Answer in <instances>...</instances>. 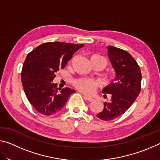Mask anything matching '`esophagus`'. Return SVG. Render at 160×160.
Here are the masks:
<instances>
[{
    "instance_id": "34e87169",
    "label": "esophagus",
    "mask_w": 160,
    "mask_h": 160,
    "mask_svg": "<svg viewBox=\"0 0 160 160\" xmlns=\"http://www.w3.org/2000/svg\"><path fill=\"white\" fill-rule=\"evenodd\" d=\"M84 97H85V99L86 100H88V101H89V102H92V101H93V100H94V99L92 98V97L87 96V95H85V96H84Z\"/></svg>"
}]
</instances>
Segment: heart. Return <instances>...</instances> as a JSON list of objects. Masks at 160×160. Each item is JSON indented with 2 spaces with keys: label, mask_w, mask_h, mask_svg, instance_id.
I'll return each instance as SVG.
<instances>
[{
  "label": "heart",
  "mask_w": 160,
  "mask_h": 160,
  "mask_svg": "<svg viewBox=\"0 0 160 160\" xmlns=\"http://www.w3.org/2000/svg\"><path fill=\"white\" fill-rule=\"evenodd\" d=\"M91 58H99L104 63V66L107 64L106 58L102 56L98 55V54L92 55ZM74 85L78 90L84 93H92L98 87V82L94 80L89 79V78H81V79L75 80Z\"/></svg>",
  "instance_id": "1"
}]
</instances>
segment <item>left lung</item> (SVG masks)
Returning <instances> with one entry per match:
<instances>
[{
	"mask_svg": "<svg viewBox=\"0 0 160 160\" xmlns=\"http://www.w3.org/2000/svg\"><path fill=\"white\" fill-rule=\"evenodd\" d=\"M107 54L116 77L113 82L102 90L111 94L109 102L104 103V109L97 115L103 121H111L123 114L135 102L141 90L142 75L140 67L127 51L115 47H107Z\"/></svg>",
	"mask_w": 160,
	"mask_h": 160,
	"instance_id": "left-lung-1",
	"label": "left lung"
}]
</instances>
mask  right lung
Masks as SVG:
<instances>
[{"instance_id":"1","label":"right lung","mask_w":160,"mask_h":160,"mask_svg":"<svg viewBox=\"0 0 160 160\" xmlns=\"http://www.w3.org/2000/svg\"><path fill=\"white\" fill-rule=\"evenodd\" d=\"M84 47L60 42H47L38 46L27 56L21 72L26 97L38 112L45 116L58 113L70 95L75 92L66 88L58 90L53 83L56 73L66 66L73 53Z\"/></svg>"}]
</instances>
